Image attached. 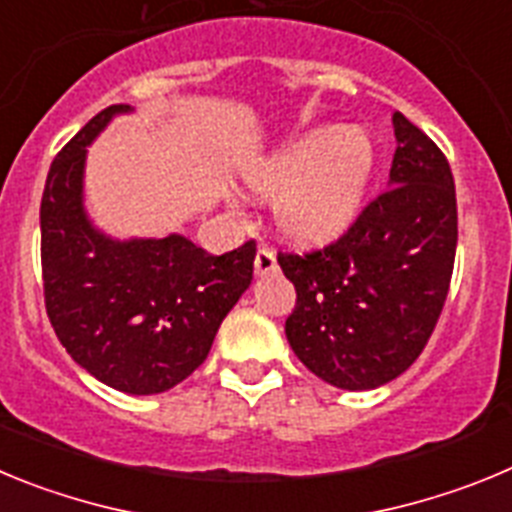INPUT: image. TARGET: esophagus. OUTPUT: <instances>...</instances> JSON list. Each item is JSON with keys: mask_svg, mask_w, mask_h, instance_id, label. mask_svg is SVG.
I'll use <instances>...</instances> for the list:
<instances>
[{"mask_svg": "<svg viewBox=\"0 0 512 512\" xmlns=\"http://www.w3.org/2000/svg\"><path fill=\"white\" fill-rule=\"evenodd\" d=\"M253 266H256V277H266V274H274V271L279 269V266H277V253L271 251V248H259V253H256V261H253Z\"/></svg>", "mask_w": 512, "mask_h": 512, "instance_id": "obj_1", "label": "esophagus"}]
</instances>
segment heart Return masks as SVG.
I'll return each instance as SVG.
<instances>
[{"instance_id": "heart-1", "label": "heart", "mask_w": 512, "mask_h": 512, "mask_svg": "<svg viewBox=\"0 0 512 512\" xmlns=\"http://www.w3.org/2000/svg\"><path fill=\"white\" fill-rule=\"evenodd\" d=\"M377 169V143L361 128L323 125L287 140L246 171L256 194L274 197L279 230L300 243H328L356 223Z\"/></svg>"}]
</instances>
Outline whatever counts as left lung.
Segmentation results:
<instances>
[{"label":"left lung","instance_id":"left-lung-1","mask_svg":"<svg viewBox=\"0 0 512 512\" xmlns=\"http://www.w3.org/2000/svg\"><path fill=\"white\" fill-rule=\"evenodd\" d=\"M390 182L336 243L279 253L297 305L284 333L297 359L338 390H377L420 356L449 295L456 189L438 146L402 112Z\"/></svg>","mask_w":512,"mask_h":512}]
</instances>
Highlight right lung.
Segmentation results:
<instances>
[{
  "label": "right lung",
  "instance_id": "obj_1",
  "mask_svg": "<svg viewBox=\"0 0 512 512\" xmlns=\"http://www.w3.org/2000/svg\"><path fill=\"white\" fill-rule=\"evenodd\" d=\"M112 104L53 158L40 202L45 310L71 359L112 390L158 395L207 359L223 318L253 279L256 243L210 256L189 238H112L84 207L87 146Z\"/></svg>",
  "mask_w": 512,
  "mask_h": 512
}]
</instances>
